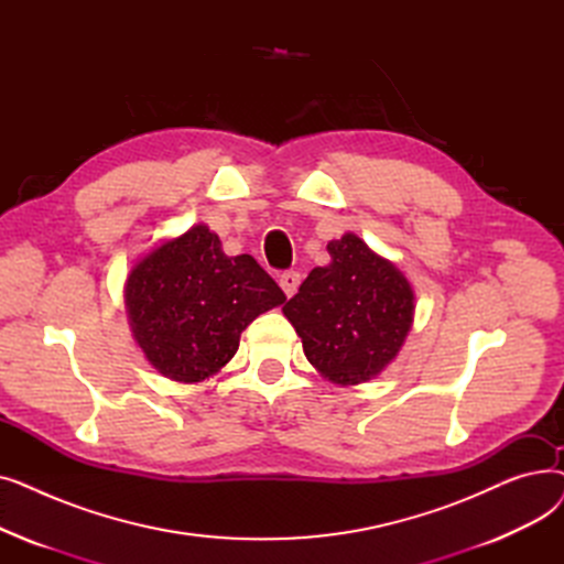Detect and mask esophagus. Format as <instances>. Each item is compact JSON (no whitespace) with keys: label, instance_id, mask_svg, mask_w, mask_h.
Segmentation results:
<instances>
[{"label":"esophagus","instance_id":"esophagus-1","mask_svg":"<svg viewBox=\"0 0 564 564\" xmlns=\"http://www.w3.org/2000/svg\"><path fill=\"white\" fill-rule=\"evenodd\" d=\"M279 283H281V288H283V292L288 294V297H292V294L297 292V288H300V272H294V270L283 272L279 276Z\"/></svg>","mask_w":564,"mask_h":564}]
</instances>
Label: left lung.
<instances>
[{"label": "left lung", "instance_id": "obj_1", "mask_svg": "<svg viewBox=\"0 0 564 564\" xmlns=\"http://www.w3.org/2000/svg\"><path fill=\"white\" fill-rule=\"evenodd\" d=\"M332 262L315 270L283 306L306 359L334 383L377 377L400 351L413 322V292L395 264L357 235L327 245Z\"/></svg>", "mask_w": 564, "mask_h": 564}]
</instances>
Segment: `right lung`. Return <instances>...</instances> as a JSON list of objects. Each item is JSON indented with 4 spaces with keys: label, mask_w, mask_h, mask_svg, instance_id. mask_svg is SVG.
I'll return each instance as SVG.
<instances>
[{
    "label": "right lung",
    "mask_w": 564,
    "mask_h": 564,
    "mask_svg": "<svg viewBox=\"0 0 564 564\" xmlns=\"http://www.w3.org/2000/svg\"><path fill=\"white\" fill-rule=\"evenodd\" d=\"M283 302V290L251 256L228 258L203 224L139 260L126 288L145 359L185 383L219 372L249 324Z\"/></svg>",
    "instance_id": "1"
}]
</instances>
